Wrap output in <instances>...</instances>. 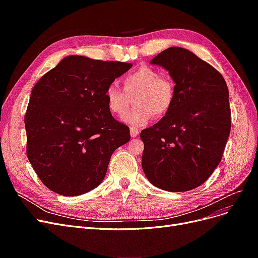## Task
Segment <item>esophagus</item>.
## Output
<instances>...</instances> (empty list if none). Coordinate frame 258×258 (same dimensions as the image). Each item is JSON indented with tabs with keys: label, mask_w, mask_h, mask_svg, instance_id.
Segmentation results:
<instances>
[{
	"label": "esophagus",
	"mask_w": 258,
	"mask_h": 258,
	"mask_svg": "<svg viewBox=\"0 0 258 258\" xmlns=\"http://www.w3.org/2000/svg\"><path fill=\"white\" fill-rule=\"evenodd\" d=\"M139 134H140V131H139V129H137V128H130V135H131V137L132 138H136V137H138L139 136Z\"/></svg>",
	"instance_id": "34e87169"
}]
</instances>
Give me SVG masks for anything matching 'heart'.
<instances>
[{
	"mask_svg": "<svg viewBox=\"0 0 258 258\" xmlns=\"http://www.w3.org/2000/svg\"><path fill=\"white\" fill-rule=\"evenodd\" d=\"M123 90L115 84L105 89V102L113 114L122 116L135 97L136 105L122 117L130 126L141 127L150 121L155 114L166 115L173 105L175 88L173 82L160 76L157 70L142 66L122 79Z\"/></svg>",
	"mask_w": 258,
	"mask_h": 258,
	"instance_id": "b5f03b06",
	"label": "heart"
}]
</instances>
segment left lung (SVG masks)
Masks as SVG:
<instances>
[{
	"label": "left lung",
	"mask_w": 258,
	"mask_h": 258,
	"mask_svg": "<svg viewBox=\"0 0 258 258\" xmlns=\"http://www.w3.org/2000/svg\"><path fill=\"white\" fill-rule=\"evenodd\" d=\"M151 64L169 72L175 97L166 116L140 135L142 168L158 188L188 191L204 184L221 162L231 126L227 84L185 48H167Z\"/></svg>",
	"instance_id": "1"
}]
</instances>
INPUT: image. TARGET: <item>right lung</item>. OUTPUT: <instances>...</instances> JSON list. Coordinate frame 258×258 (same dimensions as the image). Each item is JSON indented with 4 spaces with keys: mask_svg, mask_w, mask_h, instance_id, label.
<instances>
[{
    "mask_svg": "<svg viewBox=\"0 0 258 258\" xmlns=\"http://www.w3.org/2000/svg\"><path fill=\"white\" fill-rule=\"evenodd\" d=\"M131 67L73 54L35 84L25 117L27 155L47 188L73 197L102 183L112 154L130 140L104 93Z\"/></svg>",
    "mask_w": 258,
    "mask_h": 258,
    "instance_id": "obj_1",
    "label": "right lung"
}]
</instances>
